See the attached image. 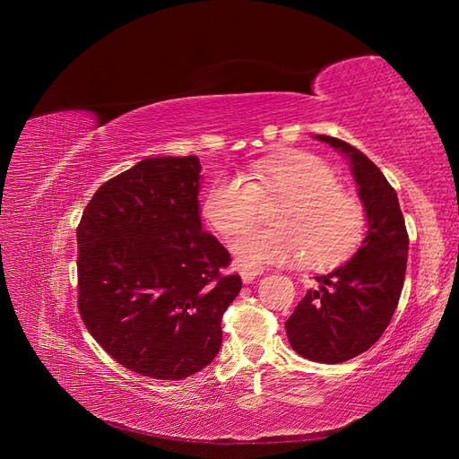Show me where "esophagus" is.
I'll list each match as a JSON object with an SVG mask.
<instances>
[{"instance_id": "1", "label": "esophagus", "mask_w": 459, "mask_h": 459, "mask_svg": "<svg viewBox=\"0 0 459 459\" xmlns=\"http://www.w3.org/2000/svg\"><path fill=\"white\" fill-rule=\"evenodd\" d=\"M261 274H264V269H243V271H241V278H243L245 283L254 281V280L259 278Z\"/></svg>"}]
</instances>
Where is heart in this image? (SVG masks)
I'll use <instances>...</instances> for the list:
<instances>
[{"label":"heart","mask_w":459,"mask_h":459,"mask_svg":"<svg viewBox=\"0 0 459 459\" xmlns=\"http://www.w3.org/2000/svg\"><path fill=\"white\" fill-rule=\"evenodd\" d=\"M281 200L273 228L252 230L231 245L247 269L304 261L312 269L334 267L351 255L366 231L362 204L338 186L334 169L308 151H288L255 162L243 179L218 178L207 188L202 214L226 238L245 231L259 204Z\"/></svg>","instance_id":"obj_1"}]
</instances>
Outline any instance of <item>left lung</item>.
Returning <instances> with one entry per match:
<instances>
[{
	"instance_id": "left-lung-1",
	"label": "left lung",
	"mask_w": 459,
	"mask_h": 459,
	"mask_svg": "<svg viewBox=\"0 0 459 459\" xmlns=\"http://www.w3.org/2000/svg\"><path fill=\"white\" fill-rule=\"evenodd\" d=\"M349 162L366 212L368 231L347 264L316 276L286 321L295 351L314 362L338 364L372 347L388 326L402 295L409 237L398 194L362 151L316 134Z\"/></svg>"
}]
</instances>
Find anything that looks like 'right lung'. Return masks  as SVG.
Masks as SVG:
<instances>
[{"label":"right lung","mask_w":459,"mask_h":459,"mask_svg":"<svg viewBox=\"0 0 459 459\" xmlns=\"http://www.w3.org/2000/svg\"><path fill=\"white\" fill-rule=\"evenodd\" d=\"M202 164L151 157L106 181L78 226V308L104 351L133 372L179 381L221 351L243 288L202 230Z\"/></svg>","instance_id":"1"}]
</instances>
